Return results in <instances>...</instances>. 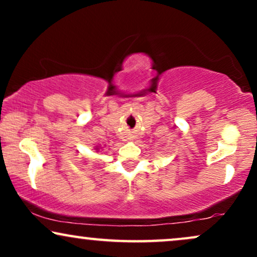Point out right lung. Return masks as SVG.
<instances>
[{
  "mask_svg": "<svg viewBox=\"0 0 257 257\" xmlns=\"http://www.w3.org/2000/svg\"><path fill=\"white\" fill-rule=\"evenodd\" d=\"M102 149H104V147H102V145H100V144H98V145L94 146V150H95V152H99L100 150H102Z\"/></svg>",
  "mask_w": 257,
  "mask_h": 257,
  "instance_id": "add662e5",
  "label": "right lung"
}]
</instances>
